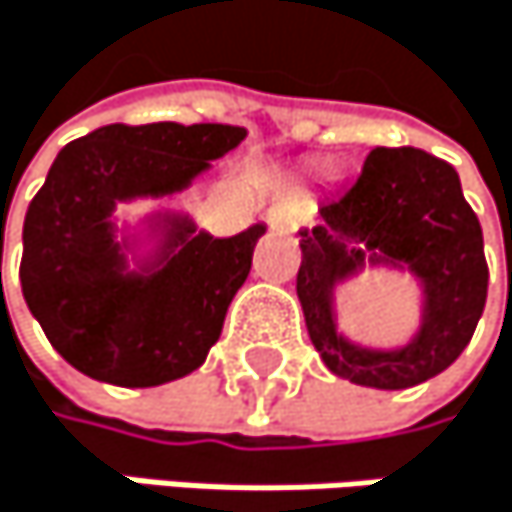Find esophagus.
<instances>
[{"label":"esophagus","mask_w":512,"mask_h":512,"mask_svg":"<svg viewBox=\"0 0 512 512\" xmlns=\"http://www.w3.org/2000/svg\"><path fill=\"white\" fill-rule=\"evenodd\" d=\"M270 224H273L276 230H291V224H294V209H291L288 203H276V206L270 209Z\"/></svg>","instance_id":"34e87169"}]
</instances>
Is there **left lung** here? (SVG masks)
Returning a JSON list of instances; mask_svg holds the SVG:
<instances>
[{
	"label": "left lung",
	"instance_id": "1",
	"mask_svg": "<svg viewBox=\"0 0 512 512\" xmlns=\"http://www.w3.org/2000/svg\"><path fill=\"white\" fill-rule=\"evenodd\" d=\"M297 297L327 370L367 388L400 391L443 373L470 343L486 306L483 227L458 172L422 148H373L352 185L300 230ZM367 263L410 269L423 285L417 337L397 350L358 347L336 331V285Z\"/></svg>",
	"mask_w": 512,
	"mask_h": 512
}]
</instances>
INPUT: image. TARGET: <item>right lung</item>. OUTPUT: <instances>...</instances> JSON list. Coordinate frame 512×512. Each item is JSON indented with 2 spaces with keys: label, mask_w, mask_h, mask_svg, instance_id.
<instances>
[{
  "label": "right lung",
  "mask_w": 512,
  "mask_h": 512,
  "mask_svg": "<svg viewBox=\"0 0 512 512\" xmlns=\"http://www.w3.org/2000/svg\"><path fill=\"white\" fill-rule=\"evenodd\" d=\"M242 139L245 127L230 124H108L57 154L26 209L20 288L75 370L151 388L206 361L267 227L218 239L188 215H154L157 248L130 270V239H115L112 215L118 203L191 188Z\"/></svg>",
  "instance_id": "obj_1"
}]
</instances>
